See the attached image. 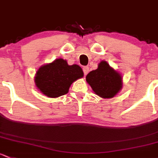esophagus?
<instances>
[{
	"label": "esophagus",
	"instance_id": "34e87169",
	"mask_svg": "<svg viewBox=\"0 0 158 158\" xmlns=\"http://www.w3.org/2000/svg\"><path fill=\"white\" fill-rule=\"evenodd\" d=\"M83 72H84V74L85 75V76L88 73H89V66H84V67H83Z\"/></svg>",
	"mask_w": 158,
	"mask_h": 158
}]
</instances>
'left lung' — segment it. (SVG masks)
I'll use <instances>...</instances> for the list:
<instances>
[{
	"mask_svg": "<svg viewBox=\"0 0 158 158\" xmlns=\"http://www.w3.org/2000/svg\"><path fill=\"white\" fill-rule=\"evenodd\" d=\"M86 82L93 92L102 98H112L123 89L122 75L105 60L101 61L98 69L86 76Z\"/></svg>",
	"mask_w": 158,
	"mask_h": 158,
	"instance_id": "1",
	"label": "left lung"
}]
</instances>
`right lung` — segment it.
Returning <instances> with one entry per match:
<instances>
[{"mask_svg": "<svg viewBox=\"0 0 158 158\" xmlns=\"http://www.w3.org/2000/svg\"><path fill=\"white\" fill-rule=\"evenodd\" d=\"M83 76L79 65L70 66L66 60L58 58L40 66L35 76V84L43 94L54 98L67 94L73 82Z\"/></svg>", "mask_w": 158, "mask_h": 158, "instance_id": "right-lung-1", "label": "right lung"}]
</instances>
